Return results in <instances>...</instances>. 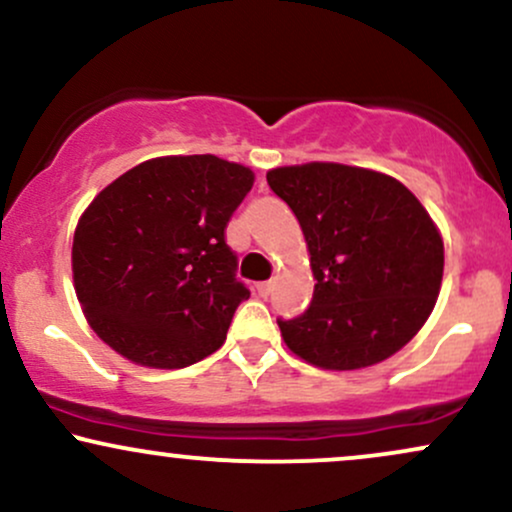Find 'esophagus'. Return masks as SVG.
Listing matches in <instances>:
<instances>
[{
    "mask_svg": "<svg viewBox=\"0 0 512 512\" xmlns=\"http://www.w3.org/2000/svg\"><path fill=\"white\" fill-rule=\"evenodd\" d=\"M255 291H257V296H260V298H269V296H272V291H274V284H272V281H262V284L255 286Z\"/></svg>",
    "mask_w": 512,
    "mask_h": 512,
    "instance_id": "esophagus-1",
    "label": "esophagus"
}]
</instances>
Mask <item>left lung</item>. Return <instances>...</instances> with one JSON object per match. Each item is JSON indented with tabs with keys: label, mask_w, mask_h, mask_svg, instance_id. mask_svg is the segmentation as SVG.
Masks as SVG:
<instances>
[{
	"label": "left lung",
	"mask_w": 512,
	"mask_h": 512,
	"mask_svg": "<svg viewBox=\"0 0 512 512\" xmlns=\"http://www.w3.org/2000/svg\"><path fill=\"white\" fill-rule=\"evenodd\" d=\"M303 228L315 291L310 308L276 320L296 356L356 370L397 354L424 327L443 281V238L402 182L342 163L267 173Z\"/></svg>",
	"instance_id": "left-lung-1"
}]
</instances>
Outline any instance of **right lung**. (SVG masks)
<instances>
[{
    "instance_id": "add662e5",
    "label": "right lung",
    "mask_w": 512,
    "mask_h": 512,
    "mask_svg": "<svg viewBox=\"0 0 512 512\" xmlns=\"http://www.w3.org/2000/svg\"><path fill=\"white\" fill-rule=\"evenodd\" d=\"M250 168L211 154L139 163L88 204L74 233V289L110 349L149 368H185L226 339L248 286L226 226Z\"/></svg>"
}]
</instances>
